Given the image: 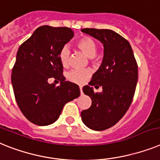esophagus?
Instances as JSON below:
<instances>
[{
	"mask_svg": "<svg viewBox=\"0 0 160 160\" xmlns=\"http://www.w3.org/2000/svg\"><path fill=\"white\" fill-rule=\"evenodd\" d=\"M80 93L82 94L83 93V90H82V86H80Z\"/></svg>",
	"mask_w": 160,
	"mask_h": 160,
	"instance_id": "1",
	"label": "esophagus"
}]
</instances>
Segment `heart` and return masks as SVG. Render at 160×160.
<instances>
[{"mask_svg": "<svg viewBox=\"0 0 160 160\" xmlns=\"http://www.w3.org/2000/svg\"><path fill=\"white\" fill-rule=\"evenodd\" d=\"M78 49H80L84 55L91 60L97 58L98 43L92 37L84 36L80 38L75 44ZM58 59L60 63L64 68L69 67L70 51L67 47H62L58 53ZM90 76V72L86 70H74L68 75V80L76 84H84Z\"/></svg>", "mask_w": 160, "mask_h": 160, "instance_id": "obj_1", "label": "heart"}]
</instances>
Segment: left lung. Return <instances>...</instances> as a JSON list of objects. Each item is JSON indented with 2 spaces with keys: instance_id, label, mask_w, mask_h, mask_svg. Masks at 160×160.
Masks as SVG:
<instances>
[{
  "instance_id": "left-lung-1",
  "label": "left lung",
  "mask_w": 160,
  "mask_h": 160,
  "mask_svg": "<svg viewBox=\"0 0 160 160\" xmlns=\"http://www.w3.org/2000/svg\"><path fill=\"white\" fill-rule=\"evenodd\" d=\"M81 31L104 45L102 63L88 83L90 86L102 87L103 92L94 93L88 85L83 87L92 104L81 111V119L87 127L102 131L119 122L129 108L138 83V63L129 42L114 31L96 28Z\"/></svg>"
}]
</instances>
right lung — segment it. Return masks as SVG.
<instances>
[{"label": "right lung", "instance_id": "1", "mask_svg": "<svg viewBox=\"0 0 160 160\" xmlns=\"http://www.w3.org/2000/svg\"><path fill=\"white\" fill-rule=\"evenodd\" d=\"M74 36L70 28L41 26L18 48L11 73L19 109L34 124L49 125L58 119L66 103L80 96L77 84L65 80L58 53ZM54 78L56 87L48 80Z\"/></svg>", "mask_w": 160, "mask_h": 160}]
</instances>
